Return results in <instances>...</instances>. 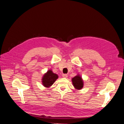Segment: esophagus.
<instances>
[{"instance_id": "esophagus-1", "label": "esophagus", "mask_w": 124, "mask_h": 124, "mask_svg": "<svg viewBox=\"0 0 124 124\" xmlns=\"http://www.w3.org/2000/svg\"><path fill=\"white\" fill-rule=\"evenodd\" d=\"M62 77H63V78H67L68 77V75H67V74H63V75H62Z\"/></svg>"}]
</instances>
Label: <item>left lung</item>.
Instances as JSON below:
<instances>
[{"label": "left lung", "instance_id": "left-lung-1", "mask_svg": "<svg viewBox=\"0 0 124 124\" xmlns=\"http://www.w3.org/2000/svg\"><path fill=\"white\" fill-rule=\"evenodd\" d=\"M72 81L75 89L79 90L82 89L84 86V81L82 77L78 74L72 78Z\"/></svg>", "mask_w": 124, "mask_h": 124}]
</instances>
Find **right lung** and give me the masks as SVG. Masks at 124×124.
I'll use <instances>...</instances> for the list:
<instances>
[{"instance_id":"1","label":"right lung","mask_w":124,"mask_h":124,"mask_svg":"<svg viewBox=\"0 0 124 124\" xmlns=\"http://www.w3.org/2000/svg\"><path fill=\"white\" fill-rule=\"evenodd\" d=\"M58 78V76L57 74L53 72L51 70H49L43 76L42 83L44 87L49 88L52 86Z\"/></svg>"}]
</instances>
